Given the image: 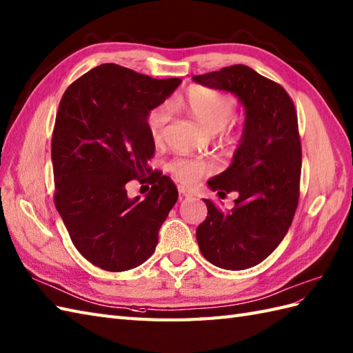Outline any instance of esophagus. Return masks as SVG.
I'll use <instances>...</instances> for the list:
<instances>
[{
    "instance_id": "34e87169",
    "label": "esophagus",
    "mask_w": 353,
    "mask_h": 353,
    "mask_svg": "<svg viewBox=\"0 0 353 353\" xmlns=\"http://www.w3.org/2000/svg\"><path fill=\"white\" fill-rule=\"evenodd\" d=\"M179 192L182 194L183 196H191L192 195V192L188 190V188H185V186H179Z\"/></svg>"
}]
</instances>
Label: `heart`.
I'll return each mask as SVG.
<instances>
[{
	"instance_id": "b5f03b06",
	"label": "heart",
	"mask_w": 353,
	"mask_h": 353,
	"mask_svg": "<svg viewBox=\"0 0 353 353\" xmlns=\"http://www.w3.org/2000/svg\"><path fill=\"white\" fill-rule=\"evenodd\" d=\"M180 105L191 116L200 121L212 132H218L227 143H234L237 134L227 128L228 120L234 112L236 102L233 96L215 88L204 85H191L180 97ZM171 120V108L167 103H161L147 114L145 126L153 141H159ZM214 168V163L206 159L180 157L168 163V171L180 183H194L196 179Z\"/></svg>"
}]
</instances>
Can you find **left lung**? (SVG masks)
I'll use <instances>...</instances> for the list:
<instances>
[{"mask_svg":"<svg viewBox=\"0 0 353 353\" xmlns=\"http://www.w3.org/2000/svg\"><path fill=\"white\" fill-rule=\"evenodd\" d=\"M192 79L233 93L245 108L232 165L208 182L219 196L236 192L234 208L221 212L204 200L208 216L195 233L201 254L212 265L248 269L280 245L298 208L302 149L296 111L280 84L248 65L234 64Z\"/></svg>","mask_w":353,"mask_h":353,"instance_id":"8db88e82","label":"left lung"}]
</instances>
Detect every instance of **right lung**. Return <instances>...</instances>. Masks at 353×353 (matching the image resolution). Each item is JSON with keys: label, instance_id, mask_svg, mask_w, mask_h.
Returning <instances> with one entry per match:
<instances>
[{"label": "right lung", "instance_id": "right-lung-1", "mask_svg": "<svg viewBox=\"0 0 353 353\" xmlns=\"http://www.w3.org/2000/svg\"><path fill=\"white\" fill-rule=\"evenodd\" d=\"M180 83L106 63L61 97L51 150L54 201L73 245L94 266L123 272L143 265L157 248L179 192L173 180L147 167L154 141L145 119ZM145 172L149 178L142 177ZM132 178L152 185L144 199L127 196Z\"/></svg>", "mask_w": 353, "mask_h": 353}]
</instances>
